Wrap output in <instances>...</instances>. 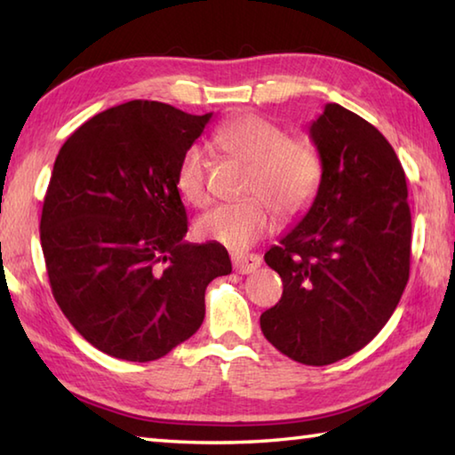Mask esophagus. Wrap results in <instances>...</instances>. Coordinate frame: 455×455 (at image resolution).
<instances>
[{"instance_id":"esophagus-1","label":"esophagus","mask_w":455,"mask_h":455,"mask_svg":"<svg viewBox=\"0 0 455 455\" xmlns=\"http://www.w3.org/2000/svg\"><path fill=\"white\" fill-rule=\"evenodd\" d=\"M233 265L236 273L249 275V273H255L257 268L263 265V259L255 255V252H235Z\"/></svg>"}]
</instances>
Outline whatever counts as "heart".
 <instances>
[{"mask_svg": "<svg viewBox=\"0 0 455 455\" xmlns=\"http://www.w3.org/2000/svg\"><path fill=\"white\" fill-rule=\"evenodd\" d=\"M222 150L251 164L243 203L219 204L196 220V235L230 251H244L271 233L275 212L295 219L309 209L317 195L323 164L315 146L303 138H287L275 122L257 114H243L217 132ZM176 188L190 204L206 200V154L192 144L176 171Z\"/></svg>", "mask_w": 455, "mask_h": 455, "instance_id": "obj_1", "label": "heart"}]
</instances>
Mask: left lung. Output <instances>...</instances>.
Wrapping results in <instances>:
<instances>
[{
    "label": "left lung",
    "mask_w": 455,
    "mask_h": 455,
    "mask_svg": "<svg viewBox=\"0 0 455 455\" xmlns=\"http://www.w3.org/2000/svg\"><path fill=\"white\" fill-rule=\"evenodd\" d=\"M323 174L305 217L265 252L283 297L260 315L263 335L305 365L363 349L394 315L410 279L405 172L375 126L327 104L309 126Z\"/></svg>",
    "instance_id": "8db88e82"
}]
</instances>
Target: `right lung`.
<instances>
[{
	"instance_id": "right-lung-1",
	"label": "right lung",
	"mask_w": 455,
	"mask_h": 455,
	"mask_svg": "<svg viewBox=\"0 0 455 455\" xmlns=\"http://www.w3.org/2000/svg\"><path fill=\"white\" fill-rule=\"evenodd\" d=\"M211 118L132 100L58 152L40 222L45 268L61 313L108 355L164 357L203 325L209 283L233 271L225 246L184 241L176 188L182 154Z\"/></svg>"
}]
</instances>
